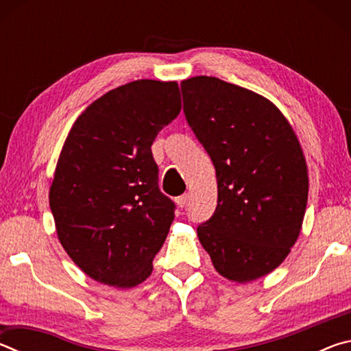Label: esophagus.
Segmentation results:
<instances>
[{
    "instance_id": "obj_1",
    "label": "esophagus",
    "mask_w": 351,
    "mask_h": 351,
    "mask_svg": "<svg viewBox=\"0 0 351 351\" xmlns=\"http://www.w3.org/2000/svg\"><path fill=\"white\" fill-rule=\"evenodd\" d=\"M187 198H189L187 195H181V197H178V198H176V204H178V207H181V209H182V207L187 204Z\"/></svg>"
}]
</instances>
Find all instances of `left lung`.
<instances>
[{
    "label": "left lung",
    "instance_id": "left-lung-1",
    "mask_svg": "<svg viewBox=\"0 0 351 351\" xmlns=\"http://www.w3.org/2000/svg\"><path fill=\"white\" fill-rule=\"evenodd\" d=\"M190 128L217 171L218 204L198 239L218 274L246 283L269 274L299 239L308 167L288 119L260 94L217 77L181 82Z\"/></svg>",
    "mask_w": 351,
    "mask_h": 351
}]
</instances>
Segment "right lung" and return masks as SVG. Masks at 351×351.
I'll use <instances>...</instances> for the list:
<instances>
[{"instance_id": "1", "label": "right lung", "mask_w": 351, "mask_h": 351, "mask_svg": "<svg viewBox=\"0 0 351 351\" xmlns=\"http://www.w3.org/2000/svg\"><path fill=\"white\" fill-rule=\"evenodd\" d=\"M180 111L176 82L141 79L94 100L71 127L49 206L63 249L93 280L127 289L150 277L175 218L152 144Z\"/></svg>"}]
</instances>
